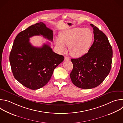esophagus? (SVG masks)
Returning <instances> with one entry per match:
<instances>
[{
    "mask_svg": "<svg viewBox=\"0 0 123 123\" xmlns=\"http://www.w3.org/2000/svg\"><path fill=\"white\" fill-rule=\"evenodd\" d=\"M69 58L68 57H67L66 56H65V60H69Z\"/></svg>",
    "mask_w": 123,
    "mask_h": 123,
    "instance_id": "obj_1",
    "label": "esophagus"
}]
</instances>
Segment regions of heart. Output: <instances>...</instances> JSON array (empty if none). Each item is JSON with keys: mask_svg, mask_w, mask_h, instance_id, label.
Wrapping results in <instances>:
<instances>
[{"mask_svg": "<svg viewBox=\"0 0 123 123\" xmlns=\"http://www.w3.org/2000/svg\"><path fill=\"white\" fill-rule=\"evenodd\" d=\"M94 40V35L88 28L76 27L62 31L55 42L59 51L65 53L68 46L69 54L73 57H80L90 49Z\"/></svg>", "mask_w": 123, "mask_h": 123, "instance_id": "obj_1", "label": "heart"}]
</instances>
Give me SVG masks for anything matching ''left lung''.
<instances>
[{
    "label": "left lung",
    "instance_id": "left-lung-1",
    "mask_svg": "<svg viewBox=\"0 0 123 123\" xmlns=\"http://www.w3.org/2000/svg\"><path fill=\"white\" fill-rule=\"evenodd\" d=\"M93 28L94 41L87 53L71 59L73 69L70 74L72 83L82 89H92L101 84L111 70L112 49L106 35L97 27Z\"/></svg>",
    "mask_w": 123,
    "mask_h": 123
}]
</instances>
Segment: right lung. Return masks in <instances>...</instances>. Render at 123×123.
Returning a JSON list of instances; mask_svg holds the SVG:
<instances>
[{
	"label": "right lung",
	"instance_id": "1",
	"mask_svg": "<svg viewBox=\"0 0 123 123\" xmlns=\"http://www.w3.org/2000/svg\"><path fill=\"white\" fill-rule=\"evenodd\" d=\"M39 35L53 41V30L43 22L36 23L17 35L10 55V62L15 79L32 90L46 85L55 68L64 59L63 55L54 52L48 44H44L42 47L31 45L29 38Z\"/></svg>",
	"mask_w": 123,
	"mask_h": 123
}]
</instances>
